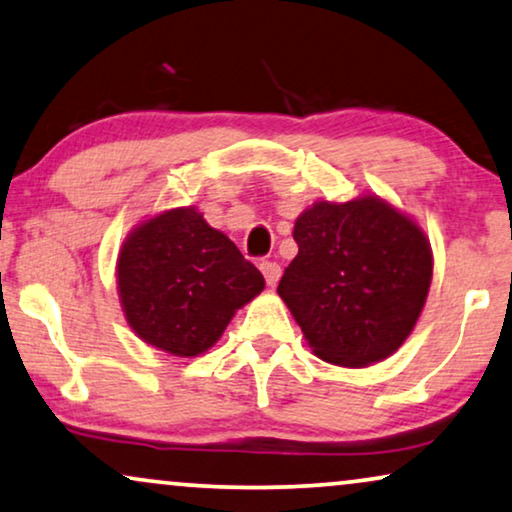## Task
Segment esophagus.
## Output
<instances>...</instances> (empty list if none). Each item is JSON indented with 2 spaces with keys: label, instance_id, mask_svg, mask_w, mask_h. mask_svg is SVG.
Listing matches in <instances>:
<instances>
[{
  "label": "esophagus",
  "instance_id": "esophagus-1",
  "mask_svg": "<svg viewBox=\"0 0 512 512\" xmlns=\"http://www.w3.org/2000/svg\"><path fill=\"white\" fill-rule=\"evenodd\" d=\"M261 272H263V277H265V282H268V286H275L279 282V275H282V268H279L275 261H263Z\"/></svg>",
  "mask_w": 512,
  "mask_h": 512
}]
</instances>
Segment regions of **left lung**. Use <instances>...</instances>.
<instances>
[{
    "label": "left lung",
    "mask_w": 512,
    "mask_h": 512,
    "mask_svg": "<svg viewBox=\"0 0 512 512\" xmlns=\"http://www.w3.org/2000/svg\"><path fill=\"white\" fill-rule=\"evenodd\" d=\"M293 240L298 256L277 291L312 352L347 368L394 354L415 328L431 286L422 228L366 195L305 209Z\"/></svg>",
    "instance_id": "left-lung-1"
}]
</instances>
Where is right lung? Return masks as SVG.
Instances as JSON below:
<instances>
[{"label": "right lung", "mask_w": 512, "mask_h": 512, "mask_svg": "<svg viewBox=\"0 0 512 512\" xmlns=\"http://www.w3.org/2000/svg\"><path fill=\"white\" fill-rule=\"evenodd\" d=\"M265 279L193 207L135 228L118 256V293L139 338L174 356L207 352Z\"/></svg>", "instance_id": "right-lung-1"}]
</instances>
